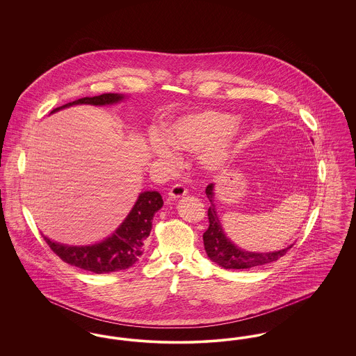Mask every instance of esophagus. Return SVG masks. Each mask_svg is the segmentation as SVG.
Segmentation results:
<instances>
[{
  "instance_id": "obj_1",
  "label": "esophagus",
  "mask_w": 356,
  "mask_h": 356,
  "mask_svg": "<svg viewBox=\"0 0 356 356\" xmlns=\"http://www.w3.org/2000/svg\"><path fill=\"white\" fill-rule=\"evenodd\" d=\"M188 193V191L186 189V186H181V184H175V186L170 188V199H180L183 196H186Z\"/></svg>"
}]
</instances>
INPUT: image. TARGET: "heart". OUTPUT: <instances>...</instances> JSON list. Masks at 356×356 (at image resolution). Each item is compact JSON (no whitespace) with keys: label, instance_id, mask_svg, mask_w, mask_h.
<instances>
[{"label":"heart","instance_id":"obj_1","mask_svg":"<svg viewBox=\"0 0 356 356\" xmlns=\"http://www.w3.org/2000/svg\"><path fill=\"white\" fill-rule=\"evenodd\" d=\"M241 131V122L231 115L203 111L175 120L167 128L168 140L154 134L151 137V148L164 159H173L176 148L189 152L199 151L197 160L204 170L218 172L234 159Z\"/></svg>","mask_w":356,"mask_h":356}]
</instances>
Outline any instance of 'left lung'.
Returning <instances> with one entry per match:
<instances>
[{
	"label": "left lung",
	"instance_id": "obj_1",
	"mask_svg": "<svg viewBox=\"0 0 356 356\" xmlns=\"http://www.w3.org/2000/svg\"><path fill=\"white\" fill-rule=\"evenodd\" d=\"M213 189H215L213 184H209L205 189L211 207L208 209L209 227L203 235L205 252L212 261H215L225 270H247V268H254L259 266L276 261L277 259L284 256L289 248H292L293 244L273 252H251L237 247L236 244H234V241H231V238H228L225 232L222 231V227L215 208Z\"/></svg>",
	"mask_w": 356,
	"mask_h": 356
}]
</instances>
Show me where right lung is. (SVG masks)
Listing matches in <instances>:
<instances>
[{"mask_svg":"<svg viewBox=\"0 0 356 356\" xmlns=\"http://www.w3.org/2000/svg\"><path fill=\"white\" fill-rule=\"evenodd\" d=\"M120 93H104L95 97H83L53 109L56 113L73 105H112L125 100ZM163 197L157 191L141 192L134 208L119 228L99 243L90 245H68L53 241L42 235L51 251L70 266L95 273H109L132 267L144 252V244L151 234L154 213L163 207Z\"/></svg>","mask_w":356,"mask_h":356,"instance_id":"1","label":"right lung"}]
</instances>
